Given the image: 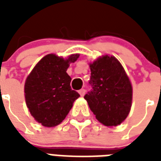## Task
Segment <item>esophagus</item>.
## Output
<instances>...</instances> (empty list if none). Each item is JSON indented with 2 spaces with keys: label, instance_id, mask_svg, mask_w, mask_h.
<instances>
[{
  "label": "esophagus",
  "instance_id": "obj_1",
  "mask_svg": "<svg viewBox=\"0 0 161 161\" xmlns=\"http://www.w3.org/2000/svg\"><path fill=\"white\" fill-rule=\"evenodd\" d=\"M79 94H80L81 97H83V96H84V94H85V90L84 89H81V90H79Z\"/></svg>",
  "mask_w": 161,
  "mask_h": 161
}]
</instances>
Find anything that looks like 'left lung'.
<instances>
[{"instance_id": "8db88e82", "label": "left lung", "mask_w": 161, "mask_h": 161, "mask_svg": "<svg viewBox=\"0 0 161 161\" xmlns=\"http://www.w3.org/2000/svg\"><path fill=\"white\" fill-rule=\"evenodd\" d=\"M91 91L84 96L96 118L105 126H117L128 116L132 86L123 67L115 57L99 58L90 64Z\"/></svg>"}]
</instances>
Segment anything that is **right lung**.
Here are the masks:
<instances>
[{
  "mask_svg": "<svg viewBox=\"0 0 161 161\" xmlns=\"http://www.w3.org/2000/svg\"><path fill=\"white\" fill-rule=\"evenodd\" d=\"M73 54L68 59L48 54L43 58L25 83V98L31 115L45 127H55L61 123L80 97L71 90V78L66 73L70 63L78 58Z\"/></svg>",
  "mask_w": 161,
  "mask_h": 161,
  "instance_id": "1",
  "label": "right lung"
}]
</instances>
